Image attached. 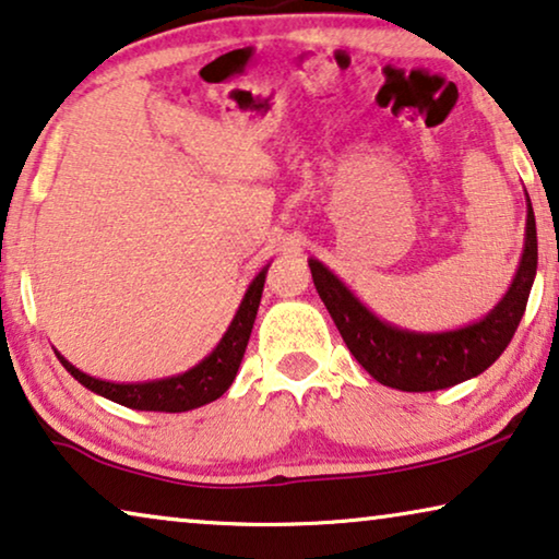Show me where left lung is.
<instances>
[{"instance_id":"obj_1","label":"left lung","mask_w":559,"mask_h":559,"mask_svg":"<svg viewBox=\"0 0 559 559\" xmlns=\"http://www.w3.org/2000/svg\"><path fill=\"white\" fill-rule=\"evenodd\" d=\"M310 272L347 350L378 383L408 393L441 391L484 373L512 343L537 272L535 212L530 204L524 254L504 299L481 322L451 333L424 335L385 325L318 260H310Z\"/></svg>"}]
</instances>
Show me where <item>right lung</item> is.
I'll list each match as a JSON object with an SVG mask.
<instances>
[{
	"label": "right lung",
	"mask_w": 559,
	"mask_h": 559,
	"mask_svg": "<svg viewBox=\"0 0 559 559\" xmlns=\"http://www.w3.org/2000/svg\"><path fill=\"white\" fill-rule=\"evenodd\" d=\"M264 277L266 266L257 274L252 285H249L247 295L241 299L239 310L234 314L222 343L216 345V350L183 376L151 380V383H108V380L85 376L83 370H78L62 355H58V358L78 383L91 388L93 393H100L105 399L120 403V406L135 411H166V414H181V411L199 408L224 395L226 388L237 378L239 362L245 358L249 335H252L257 307H260L262 299Z\"/></svg>",
	"instance_id": "add662e5"
}]
</instances>
